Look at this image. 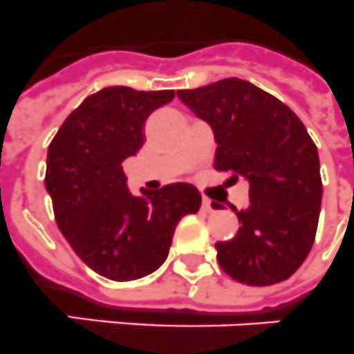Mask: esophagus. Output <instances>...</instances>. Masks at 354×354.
<instances>
[{
    "label": "esophagus",
    "mask_w": 354,
    "mask_h": 354,
    "mask_svg": "<svg viewBox=\"0 0 354 354\" xmlns=\"http://www.w3.org/2000/svg\"><path fill=\"white\" fill-rule=\"evenodd\" d=\"M201 207H203V210H207V212H212L214 210L212 201H210L209 198H203V203H201Z\"/></svg>",
    "instance_id": "34e87169"
}]
</instances>
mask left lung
Segmentation results:
<instances>
[{
	"label": "left lung",
	"instance_id": "obj_1",
	"mask_svg": "<svg viewBox=\"0 0 354 354\" xmlns=\"http://www.w3.org/2000/svg\"><path fill=\"white\" fill-rule=\"evenodd\" d=\"M178 97L212 127L214 169L250 185L248 209L236 210V237L216 243L219 266L248 286L286 281L313 246L322 201L319 153L304 124L277 97L236 77Z\"/></svg>",
	"mask_w": 354,
	"mask_h": 354
}]
</instances>
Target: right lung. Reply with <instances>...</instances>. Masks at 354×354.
Masks as SVG:
<instances>
[{"mask_svg":"<svg viewBox=\"0 0 354 354\" xmlns=\"http://www.w3.org/2000/svg\"><path fill=\"white\" fill-rule=\"evenodd\" d=\"M172 99V90L104 88L86 97L50 142L44 185L59 230L111 281H135L162 266L180 219L200 210L196 187L169 183L135 198L122 171L144 145L145 120Z\"/></svg>","mask_w":354,"mask_h":354,"instance_id":"add662e5","label":"right lung"}]
</instances>
